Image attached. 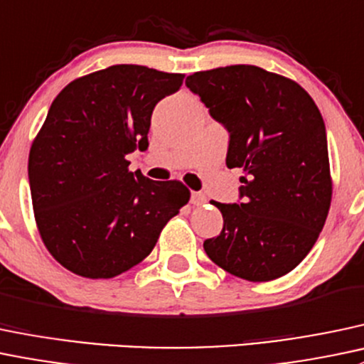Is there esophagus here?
<instances>
[{
    "label": "esophagus",
    "instance_id": "obj_1",
    "mask_svg": "<svg viewBox=\"0 0 364 364\" xmlns=\"http://www.w3.org/2000/svg\"><path fill=\"white\" fill-rule=\"evenodd\" d=\"M205 200H208V198H205L204 193H200V192H192V198H190V202H192L193 205H202Z\"/></svg>",
    "mask_w": 364,
    "mask_h": 364
}]
</instances>
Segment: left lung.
<instances>
[{
    "label": "left lung",
    "instance_id": "obj_1",
    "mask_svg": "<svg viewBox=\"0 0 364 364\" xmlns=\"http://www.w3.org/2000/svg\"><path fill=\"white\" fill-rule=\"evenodd\" d=\"M185 83L227 129L228 169L244 171L239 200H213L223 230L204 240V251L246 281L291 272L316 244L331 202L326 127L316 102L293 80L247 64L193 73Z\"/></svg>",
    "mask_w": 364,
    "mask_h": 364
}]
</instances>
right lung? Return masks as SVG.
Returning a JSON list of instances; mask_svg holds the SVG:
<instances>
[{
  "instance_id": "obj_1",
  "label": "right lung",
  "mask_w": 364,
  "mask_h": 364,
  "mask_svg": "<svg viewBox=\"0 0 364 364\" xmlns=\"http://www.w3.org/2000/svg\"><path fill=\"white\" fill-rule=\"evenodd\" d=\"M181 83L179 73L117 64L53 99L28 174L38 230L64 269L89 279L132 269L190 200L183 183L153 181L127 160L148 150L153 108Z\"/></svg>"
}]
</instances>
